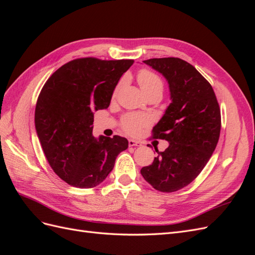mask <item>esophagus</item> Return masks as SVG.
I'll use <instances>...</instances> for the list:
<instances>
[{"instance_id":"34e87169","label":"esophagus","mask_w":255,"mask_h":255,"mask_svg":"<svg viewBox=\"0 0 255 255\" xmlns=\"http://www.w3.org/2000/svg\"><path fill=\"white\" fill-rule=\"evenodd\" d=\"M128 145L129 146H140L141 142L134 140V139H128Z\"/></svg>"}]
</instances>
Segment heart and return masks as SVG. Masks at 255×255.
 <instances>
[{"mask_svg":"<svg viewBox=\"0 0 255 255\" xmlns=\"http://www.w3.org/2000/svg\"><path fill=\"white\" fill-rule=\"evenodd\" d=\"M137 82L139 84V86L143 91L145 97L152 94H159V95L163 94L164 91L163 79H161L157 73L149 70V69H141L140 71H138ZM121 85H122V81H120L117 84V86H116L114 90V96H116V94H117L118 90L121 87ZM148 123H149L148 119L134 114L125 115L121 119V127L128 134H137L143 127L148 125Z\"/></svg>","mask_w":255,"mask_h":255,"instance_id":"b5f03b06","label":"heart"}]
</instances>
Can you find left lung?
Returning a JSON list of instances; mask_svg holds the SVG:
<instances>
[{
  "label": "left lung",
  "mask_w": 255,
  "mask_h": 255,
  "mask_svg": "<svg viewBox=\"0 0 255 255\" xmlns=\"http://www.w3.org/2000/svg\"><path fill=\"white\" fill-rule=\"evenodd\" d=\"M143 63L165 76L172 102L152 129L153 138L169 146L140 173L154 189L173 192L194 181L210 160L220 136V107L212 85L187 61L164 57Z\"/></svg>",
  "instance_id": "obj_1"
}]
</instances>
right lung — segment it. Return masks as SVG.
I'll return each mask as SVG.
<instances>
[{"mask_svg":"<svg viewBox=\"0 0 255 255\" xmlns=\"http://www.w3.org/2000/svg\"><path fill=\"white\" fill-rule=\"evenodd\" d=\"M133 59L76 58L45 82L37 99L35 127L45 158L61 180L78 188L102 183L127 138L92 135L94 112L110 106L116 85Z\"/></svg>","mask_w":255,"mask_h":255,"instance_id":"right-lung-1","label":"right lung"}]
</instances>
